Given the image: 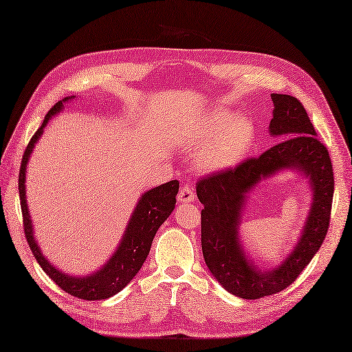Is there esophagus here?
Returning <instances> with one entry per match:
<instances>
[{
    "label": "esophagus",
    "mask_w": 352,
    "mask_h": 352,
    "mask_svg": "<svg viewBox=\"0 0 352 352\" xmlns=\"http://www.w3.org/2000/svg\"><path fill=\"white\" fill-rule=\"evenodd\" d=\"M195 199H196V195L190 186H183L182 190H179V193L177 196V201L179 204H190Z\"/></svg>",
    "instance_id": "esophagus-1"
}]
</instances>
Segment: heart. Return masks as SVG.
<instances>
[{
    "instance_id": "obj_1",
    "label": "heart",
    "mask_w": 352,
    "mask_h": 352,
    "mask_svg": "<svg viewBox=\"0 0 352 352\" xmlns=\"http://www.w3.org/2000/svg\"><path fill=\"white\" fill-rule=\"evenodd\" d=\"M256 126L247 116L219 110L202 117L186 133L184 144L196 151L204 173H224L238 166L253 147Z\"/></svg>"
}]
</instances>
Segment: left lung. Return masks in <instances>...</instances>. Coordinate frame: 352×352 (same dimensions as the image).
I'll return each instance as SVG.
<instances>
[{
	"mask_svg": "<svg viewBox=\"0 0 352 352\" xmlns=\"http://www.w3.org/2000/svg\"><path fill=\"white\" fill-rule=\"evenodd\" d=\"M270 98L274 111L269 135L283 141L258 157L196 184L197 199L204 205L201 239L205 263L224 290L248 300L284 290L309 265L327 235L335 188L329 151L318 141L299 99L281 94H270ZM284 170H294L307 179L311 204L291 253L278 265L266 267L241 244L240 226L249 193Z\"/></svg>",
	"mask_w": 352,
	"mask_h": 352,
	"instance_id": "1",
	"label": "left lung"
}]
</instances>
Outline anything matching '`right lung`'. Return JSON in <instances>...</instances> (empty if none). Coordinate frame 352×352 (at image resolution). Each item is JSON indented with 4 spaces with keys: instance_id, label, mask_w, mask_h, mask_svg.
Returning a JSON list of instances; mask_svg holds the SVG:
<instances>
[{
    "instance_id": "obj_1",
    "label": "right lung",
    "mask_w": 352,
    "mask_h": 352,
    "mask_svg": "<svg viewBox=\"0 0 352 352\" xmlns=\"http://www.w3.org/2000/svg\"><path fill=\"white\" fill-rule=\"evenodd\" d=\"M76 96H67L59 101L47 113L46 119L34 133L28 147L23 153L21 173H19V196L23 215L25 236L28 241L34 257L53 281L68 294L85 300H102L108 299L128 285L133 276L140 272L141 266L146 262L150 253L151 242L155 239L157 229L165 223V220L173 214L175 208V196L178 193L179 183L177 179L153 187L144 192L137 201V205L131 214L126 224L123 235L117 244L113 254L107 258V262L96 270L86 275H71L53 265L50 260L43 254L38 241L35 239V230L31 220V214L26 201V169L32 151L41 138L47 123L58 116L64 108L74 101Z\"/></svg>"
}]
</instances>
